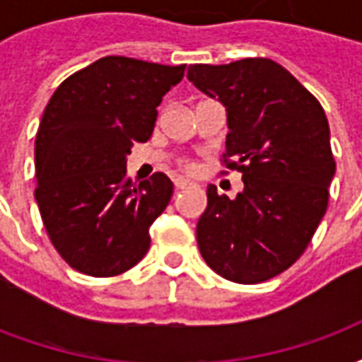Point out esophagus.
I'll use <instances>...</instances> for the list:
<instances>
[{
	"label": "esophagus",
	"instance_id": "esophagus-1",
	"mask_svg": "<svg viewBox=\"0 0 362 362\" xmlns=\"http://www.w3.org/2000/svg\"><path fill=\"white\" fill-rule=\"evenodd\" d=\"M174 186H176V189H186L192 188V182L186 180V178H176V180H174Z\"/></svg>",
	"mask_w": 362,
	"mask_h": 362
}]
</instances>
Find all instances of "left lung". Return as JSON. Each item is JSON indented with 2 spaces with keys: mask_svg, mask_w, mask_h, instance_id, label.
<instances>
[{
  "mask_svg": "<svg viewBox=\"0 0 362 362\" xmlns=\"http://www.w3.org/2000/svg\"><path fill=\"white\" fill-rule=\"evenodd\" d=\"M188 79L227 110L225 165L243 173L235 199L207 186L197 246L235 283H262L300 258L327 209L335 160L324 108L273 59L188 67Z\"/></svg>",
  "mask_w": 362,
  "mask_h": 362,
  "instance_id": "obj_1",
  "label": "left lung"
}]
</instances>
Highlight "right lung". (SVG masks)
<instances>
[{"label":"right lung","instance_id":"obj_1","mask_svg":"<svg viewBox=\"0 0 362 362\" xmlns=\"http://www.w3.org/2000/svg\"><path fill=\"white\" fill-rule=\"evenodd\" d=\"M184 69L106 56L52 95L36 134L35 197L54 248L77 272L119 275L149 250V227L174 184L163 173L134 184L127 155L151 137Z\"/></svg>","mask_w":362,"mask_h":362}]
</instances>
